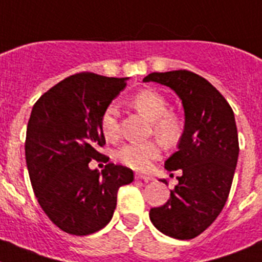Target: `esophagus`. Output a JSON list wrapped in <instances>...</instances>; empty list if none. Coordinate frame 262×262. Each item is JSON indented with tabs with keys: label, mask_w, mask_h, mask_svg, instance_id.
I'll return each instance as SVG.
<instances>
[{
	"label": "esophagus",
	"mask_w": 262,
	"mask_h": 262,
	"mask_svg": "<svg viewBox=\"0 0 262 262\" xmlns=\"http://www.w3.org/2000/svg\"><path fill=\"white\" fill-rule=\"evenodd\" d=\"M135 178H136V180H142V181H144V182H149V181H151V180H152L151 176L142 174V173H136Z\"/></svg>",
	"instance_id": "esophagus-1"
}]
</instances>
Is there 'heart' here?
<instances>
[{
  "instance_id": "obj_1",
  "label": "heart",
  "mask_w": 262,
  "mask_h": 262,
  "mask_svg": "<svg viewBox=\"0 0 262 262\" xmlns=\"http://www.w3.org/2000/svg\"><path fill=\"white\" fill-rule=\"evenodd\" d=\"M134 107L152 120V127L163 143L173 145L182 135L181 118L174 113H169L168 99L154 89H143L131 99ZM102 135L106 140H115L119 135V110L114 103L103 110L99 120ZM161 145L157 140H147L143 143H128L120 147L115 156L120 163L136 170H147L152 161L160 156Z\"/></svg>"
}]
</instances>
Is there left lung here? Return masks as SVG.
Masks as SVG:
<instances>
[{"label":"left lung","instance_id":"obj_1","mask_svg":"<svg viewBox=\"0 0 262 262\" xmlns=\"http://www.w3.org/2000/svg\"><path fill=\"white\" fill-rule=\"evenodd\" d=\"M143 81L174 90L185 111L178 151L165 161L166 170L181 176L168 202L151 209L149 219L164 235L194 239L211 226L230 194L239 157L235 115L216 88L190 71L154 72Z\"/></svg>","mask_w":262,"mask_h":262}]
</instances>
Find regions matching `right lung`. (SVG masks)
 Masks as SVG:
<instances>
[{"mask_svg":"<svg viewBox=\"0 0 262 262\" xmlns=\"http://www.w3.org/2000/svg\"><path fill=\"white\" fill-rule=\"evenodd\" d=\"M128 78L76 73L36 101L26 133V163L32 189L53 224L71 235L102 230L117 207L118 189L134 181V172L108 163L99 173L92 160L108 161L99 120L126 88Z\"/></svg>","mask_w":262,"mask_h":262,"instance_id":"obj_1","label":"right lung"}]
</instances>
